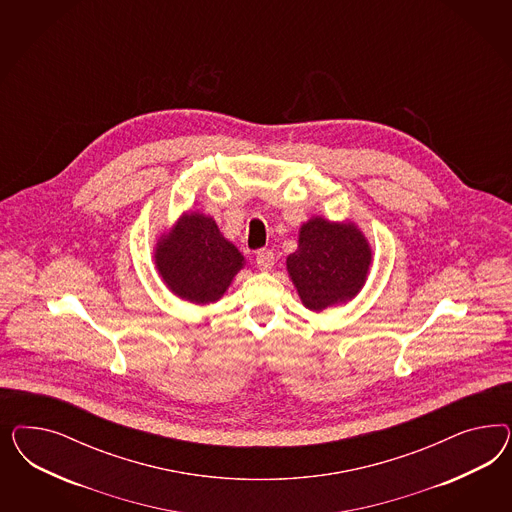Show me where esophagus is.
<instances>
[{
	"label": "esophagus",
	"mask_w": 512,
	"mask_h": 512,
	"mask_svg": "<svg viewBox=\"0 0 512 512\" xmlns=\"http://www.w3.org/2000/svg\"><path fill=\"white\" fill-rule=\"evenodd\" d=\"M274 253L270 251V249H261V251H257V259H255V263L259 266V270H263V272H268V270H272V266H274Z\"/></svg>",
	"instance_id": "obj_1"
}]
</instances>
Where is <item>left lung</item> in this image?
I'll return each instance as SVG.
<instances>
[{"instance_id": "left-lung-1", "label": "left lung", "mask_w": 512, "mask_h": 512, "mask_svg": "<svg viewBox=\"0 0 512 512\" xmlns=\"http://www.w3.org/2000/svg\"><path fill=\"white\" fill-rule=\"evenodd\" d=\"M370 263L372 249L355 225L313 217L300 229L298 249L287 257V270L302 304L323 311L357 296Z\"/></svg>"}]
</instances>
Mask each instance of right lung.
I'll return each instance as SVG.
<instances>
[{
  "instance_id": "right-lung-1",
  "label": "right lung",
  "mask_w": 512,
  "mask_h": 512,
  "mask_svg": "<svg viewBox=\"0 0 512 512\" xmlns=\"http://www.w3.org/2000/svg\"><path fill=\"white\" fill-rule=\"evenodd\" d=\"M155 264L174 295L208 304L225 295L244 257L223 238L212 217L187 214L171 234L159 238Z\"/></svg>"
}]
</instances>
